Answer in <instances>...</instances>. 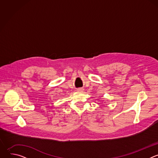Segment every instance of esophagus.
Masks as SVG:
<instances>
[{
	"label": "esophagus",
	"mask_w": 158,
	"mask_h": 158,
	"mask_svg": "<svg viewBox=\"0 0 158 158\" xmlns=\"http://www.w3.org/2000/svg\"><path fill=\"white\" fill-rule=\"evenodd\" d=\"M83 91H84V89H82V88H79V89H77V92H79V93H81V92H82Z\"/></svg>",
	"instance_id": "34e87169"
}]
</instances>
